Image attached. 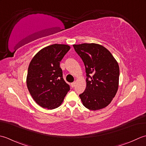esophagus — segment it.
Masks as SVG:
<instances>
[{
	"label": "esophagus",
	"instance_id": "1",
	"mask_svg": "<svg viewBox=\"0 0 146 146\" xmlns=\"http://www.w3.org/2000/svg\"><path fill=\"white\" fill-rule=\"evenodd\" d=\"M75 84H76V82H75L71 83V86H72V88H74V86H75Z\"/></svg>",
	"mask_w": 146,
	"mask_h": 146
}]
</instances>
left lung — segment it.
Masks as SVG:
<instances>
[{"mask_svg":"<svg viewBox=\"0 0 146 146\" xmlns=\"http://www.w3.org/2000/svg\"><path fill=\"white\" fill-rule=\"evenodd\" d=\"M84 62L86 88L79 97L91 110L105 108L118 91L120 69L118 62L105 47L96 43L73 44Z\"/></svg>","mask_w":146,"mask_h":146,"instance_id":"left-lung-1","label":"left lung"}]
</instances>
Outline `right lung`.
<instances>
[{
  "instance_id": "1",
  "label": "right lung",
  "mask_w": 146,
  "mask_h": 146,
  "mask_svg": "<svg viewBox=\"0 0 146 146\" xmlns=\"http://www.w3.org/2000/svg\"><path fill=\"white\" fill-rule=\"evenodd\" d=\"M70 48L62 44L46 46L34 56L29 65L27 87L35 102L42 108H58L70 90L60 67V62Z\"/></svg>"
}]
</instances>
